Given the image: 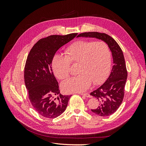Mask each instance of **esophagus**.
<instances>
[{"instance_id": "34e87169", "label": "esophagus", "mask_w": 146, "mask_h": 146, "mask_svg": "<svg viewBox=\"0 0 146 146\" xmlns=\"http://www.w3.org/2000/svg\"><path fill=\"white\" fill-rule=\"evenodd\" d=\"M80 94L82 95V96H84L86 97V98H90V94H88V93H81Z\"/></svg>"}]
</instances>
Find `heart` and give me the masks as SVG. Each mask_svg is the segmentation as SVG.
<instances>
[{"mask_svg":"<svg viewBox=\"0 0 146 146\" xmlns=\"http://www.w3.org/2000/svg\"><path fill=\"white\" fill-rule=\"evenodd\" d=\"M111 64V53L104 41L80 40L75 42L65 51V55L56 54L52 62L55 76L60 80L70 74V64H77V76L61 83L64 92H80L91 85L102 83L108 75Z\"/></svg>","mask_w":146,"mask_h":146,"instance_id":"obj_1","label":"heart"}]
</instances>
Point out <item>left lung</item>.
Masks as SVG:
<instances>
[{"label": "left lung", "instance_id": "left-lung-1", "mask_svg": "<svg viewBox=\"0 0 146 146\" xmlns=\"http://www.w3.org/2000/svg\"><path fill=\"white\" fill-rule=\"evenodd\" d=\"M96 38L107 44L113 59V66L107 80L90 95L100 102V105L91 111L100 116H108L113 114L120 107L124 96V88L127 78V70L124 56L120 46L114 39L104 33L85 32L77 37Z\"/></svg>", "mask_w": 146, "mask_h": 146}]
</instances>
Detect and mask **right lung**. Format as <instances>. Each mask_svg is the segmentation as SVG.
<instances>
[{
  "mask_svg": "<svg viewBox=\"0 0 146 146\" xmlns=\"http://www.w3.org/2000/svg\"><path fill=\"white\" fill-rule=\"evenodd\" d=\"M78 33L51 35L35 44L28 55L24 68V82L33 107L43 117L59 116L67 107L70 96L60 93L58 83L52 71L56 52Z\"/></svg>",
  "mask_w": 146,
  "mask_h": 146,
  "instance_id": "1",
  "label": "right lung"
}]
</instances>
